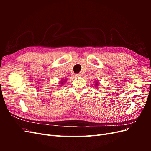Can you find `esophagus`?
I'll return each mask as SVG.
<instances>
[{
  "label": "esophagus",
  "instance_id": "1",
  "mask_svg": "<svg viewBox=\"0 0 151 151\" xmlns=\"http://www.w3.org/2000/svg\"><path fill=\"white\" fill-rule=\"evenodd\" d=\"M81 76H82V74H80V73H79V74H76V77H81Z\"/></svg>",
  "mask_w": 151,
  "mask_h": 151
}]
</instances>
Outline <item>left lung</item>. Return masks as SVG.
I'll return each mask as SVG.
<instances>
[{"label": "left lung", "instance_id": "1", "mask_svg": "<svg viewBox=\"0 0 151 151\" xmlns=\"http://www.w3.org/2000/svg\"><path fill=\"white\" fill-rule=\"evenodd\" d=\"M96 85H97V84H96Z\"/></svg>", "mask_w": 151, "mask_h": 151}]
</instances>
